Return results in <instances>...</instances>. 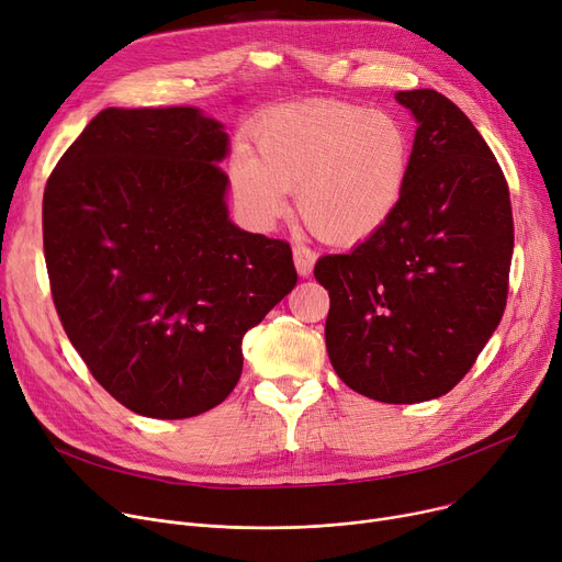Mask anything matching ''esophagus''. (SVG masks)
<instances>
[{
  "label": "esophagus",
  "instance_id": "34e87169",
  "mask_svg": "<svg viewBox=\"0 0 562 562\" xmlns=\"http://www.w3.org/2000/svg\"><path fill=\"white\" fill-rule=\"evenodd\" d=\"M314 261H316V252L310 246H305V244L293 246V263H296V271L303 278H307L312 273Z\"/></svg>",
  "mask_w": 562,
  "mask_h": 562
}]
</instances>
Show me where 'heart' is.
<instances>
[{
    "instance_id": "obj_1",
    "label": "heart",
    "mask_w": 562,
    "mask_h": 562,
    "mask_svg": "<svg viewBox=\"0 0 562 562\" xmlns=\"http://www.w3.org/2000/svg\"><path fill=\"white\" fill-rule=\"evenodd\" d=\"M259 159L236 150V202L259 221L286 214L289 191L321 241L358 244L390 221L405 193L412 140L396 115L339 100L276 111L257 130Z\"/></svg>"
}]
</instances>
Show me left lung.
<instances>
[{"label": "left lung", "instance_id": "1", "mask_svg": "<svg viewBox=\"0 0 562 562\" xmlns=\"http://www.w3.org/2000/svg\"><path fill=\"white\" fill-rule=\"evenodd\" d=\"M396 100L419 123L405 193L314 278L330 293L337 375L380 403H422L458 385L504 316L515 225L506 175L469 117L432 88Z\"/></svg>", "mask_w": 562, "mask_h": 562}]
</instances>
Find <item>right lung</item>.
I'll list each match as a JSON object with an SVG mask.
<instances>
[{
    "label": "right lung",
    "mask_w": 562,
    "mask_h": 562,
    "mask_svg": "<svg viewBox=\"0 0 562 562\" xmlns=\"http://www.w3.org/2000/svg\"><path fill=\"white\" fill-rule=\"evenodd\" d=\"M227 134L193 106L104 109L54 166L43 248L64 330L136 415L223 403L241 339L296 286L291 248L227 218Z\"/></svg>",
    "instance_id": "right-lung-1"
}]
</instances>
